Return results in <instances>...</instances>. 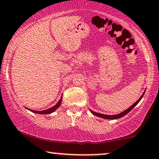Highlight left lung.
Returning a JSON list of instances; mask_svg holds the SVG:
<instances>
[{
  "label": "left lung",
  "instance_id": "8db88e82",
  "mask_svg": "<svg viewBox=\"0 0 159 159\" xmlns=\"http://www.w3.org/2000/svg\"><path fill=\"white\" fill-rule=\"evenodd\" d=\"M145 91L143 93V94L141 96H140V98H139V99H138L137 102H136L133 105H131V107H129V109H127L126 110H125V111H123V112H121V113H120V114H117V115H104V114H101V113H98V112H93V111H92V110H90V112H91V113L93 115H96V116H98V117H102V118H104V119H109V120H114V119H118V118H120V117H123V116H125V115L126 114H128V113H129L130 111H131V110H132V109L134 108V107L136 105H137L138 103H139V102H140V100L142 99V98H143V96H144V94H145Z\"/></svg>",
  "mask_w": 159,
  "mask_h": 159
}]
</instances>
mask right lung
I'll use <instances>...</instances> for the list:
<instances>
[{
	"label": "right lung",
	"mask_w": 159,
	"mask_h": 159,
	"mask_svg": "<svg viewBox=\"0 0 159 159\" xmlns=\"http://www.w3.org/2000/svg\"><path fill=\"white\" fill-rule=\"evenodd\" d=\"M61 101H62V96H61V99L59 100V102H57V104H55L54 107H51V108H49V109H47V110H43V111H34V110H30V109H28V108H27V109H28V110H29L30 111H31V112H33L37 113V114H43V115H45V114H50V113L53 112L55 110H57V109L58 108V107H60V105H61Z\"/></svg>",
	"instance_id": "right-lung-1"
}]
</instances>
